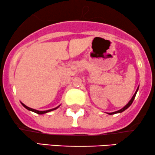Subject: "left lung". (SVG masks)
Returning <instances> with one entry per match:
<instances>
[{
    "mask_svg": "<svg viewBox=\"0 0 155 155\" xmlns=\"http://www.w3.org/2000/svg\"><path fill=\"white\" fill-rule=\"evenodd\" d=\"M138 89H137V90H136V92H135V94H134V95L133 96V97L132 98H131V100L129 101V103L128 104H127V105H126L125 106H124V107H123L122 108V109H120V110H119V111H114V112H112V113H108V114H110V115H111V114H117V113H121V112H122V111H124V110H126L127 109V108L128 107H130V105L132 104V103L133 102V101H134V99H135V97H136V93H137V91H138Z\"/></svg>",
    "mask_w": 155,
    "mask_h": 155,
    "instance_id": "1",
    "label": "left lung"
}]
</instances>
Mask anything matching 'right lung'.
I'll use <instances>...</instances> for the list:
<instances>
[{"label": "right lung", "mask_w": 155, "mask_h": 155, "mask_svg": "<svg viewBox=\"0 0 155 155\" xmlns=\"http://www.w3.org/2000/svg\"><path fill=\"white\" fill-rule=\"evenodd\" d=\"M21 104H22V106H24V107L25 108H27V109H28V110H29V111H31L35 112V113L38 114H43L47 113V112L51 111H53V110L57 109V108H58V107H59V106H58V107H56V108H53V109H49V110H47V111H38V110H35V109H33V108H30V107H28V106H25V105L24 104H22V103H21Z\"/></svg>", "instance_id": "right-lung-1"}]
</instances>
